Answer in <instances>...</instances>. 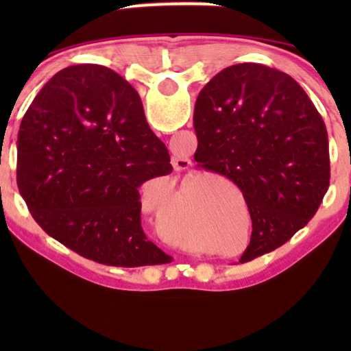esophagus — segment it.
I'll list each match as a JSON object with an SVG mask.
<instances>
[{"mask_svg": "<svg viewBox=\"0 0 351 351\" xmlns=\"http://www.w3.org/2000/svg\"><path fill=\"white\" fill-rule=\"evenodd\" d=\"M172 165H174L177 171H184V169H189V166L191 165V162H190V160H186V158H182V160L180 158H176Z\"/></svg>", "mask_w": 351, "mask_h": 351, "instance_id": "esophagus-1", "label": "esophagus"}]
</instances>
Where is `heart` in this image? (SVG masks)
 Returning <instances> with one entry per match:
<instances>
[{
  "label": "heart",
  "instance_id": "b5f03b06",
  "mask_svg": "<svg viewBox=\"0 0 351 351\" xmlns=\"http://www.w3.org/2000/svg\"><path fill=\"white\" fill-rule=\"evenodd\" d=\"M158 180H161V179H158ZM177 238H179V237H177Z\"/></svg>",
  "mask_w": 351,
  "mask_h": 351
}]
</instances>
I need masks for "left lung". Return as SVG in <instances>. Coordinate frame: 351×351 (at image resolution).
Here are the masks:
<instances>
[{"instance_id": "obj_1", "label": "left lung", "mask_w": 351, "mask_h": 351, "mask_svg": "<svg viewBox=\"0 0 351 351\" xmlns=\"http://www.w3.org/2000/svg\"><path fill=\"white\" fill-rule=\"evenodd\" d=\"M195 161L243 191L252 220L239 262L275 251L310 222L329 189L324 121L289 75L261 64L223 69L201 89Z\"/></svg>"}]
</instances>
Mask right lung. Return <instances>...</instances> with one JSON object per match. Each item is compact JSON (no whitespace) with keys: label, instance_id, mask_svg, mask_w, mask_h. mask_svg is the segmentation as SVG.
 <instances>
[{"label":"right lung","instance_id":"obj_1","mask_svg":"<svg viewBox=\"0 0 351 351\" xmlns=\"http://www.w3.org/2000/svg\"><path fill=\"white\" fill-rule=\"evenodd\" d=\"M172 172L137 90L102 65L56 73L33 99L17 137V186L45 232L89 261L161 265L148 241L138 186Z\"/></svg>","mask_w":351,"mask_h":351}]
</instances>
